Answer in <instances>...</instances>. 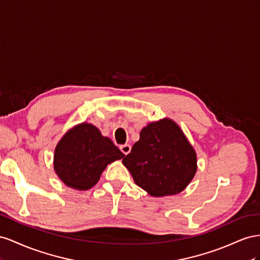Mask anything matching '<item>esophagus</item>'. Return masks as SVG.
Returning <instances> with one entry per match:
<instances>
[{"label": "esophagus", "mask_w": 260, "mask_h": 260, "mask_svg": "<svg viewBox=\"0 0 260 260\" xmlns=\"http://www.w3.org/2000/svg\"><path fill=\"white\" fill-rule=\"evenodd\" d=\"M120 149H121V151H122L124 154H128V153L131 152L132 147H131L129 145H122V146L120 147Z\"/></svg>", "instance_id": "34e87169"}]
</instances>
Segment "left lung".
Wrapping results in <instances>:
<instances>
[{
	"instance_id": "obj_1",
	"label": "left lung",
	"mask_w": 260,
	"mask_h": 260,
	"mask_svg": "<svg viewBox=\"0 0 260 260\" xmlns=\"http://www.w3.org/2000/svg\"><path fill=\"white\" fill-rule=\"evenodd\" d=\"M122 162L138 186L153 197L180 194L197 171L194 147L168 117L147 124Z\"/></svg>"
}]
</instances>
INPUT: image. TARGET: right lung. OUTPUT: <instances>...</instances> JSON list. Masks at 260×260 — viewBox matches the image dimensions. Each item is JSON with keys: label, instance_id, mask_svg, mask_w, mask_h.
Returning <instances> with one entry per match:
<instances>
[{"label": "right lung", "instance_id": "1", "mask_svg": "<svg viewBox=\"0 0 260 260\" xmlns=\"http://www.w3.org/2000/svg\"><path fill=\"white\" fill-rule=\"evenodd\" d=\"M125 154L94 125L83 122L73 126L57 143L54 172L66 186L87 190L100 180L108 165L121 160Z\"/></svg>", "mask_w": 260, "mask_h": 260}]
</instances>
